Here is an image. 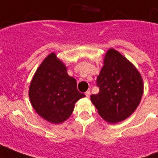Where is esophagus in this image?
Returning a JSON list of instances; mask_svg holds the SVG:
<instances>
[{
    "label": "esophagus",
    "instance_id": "esophagus-1",
    "mask_svg": "<svg viewBox=\"0 0 158 158\" xmlns=\"http://www.w3.org/2000/svg\"><path fill=\"white\" fill-rule=\"evenodd\" d=\"M85 96H86V97H88V98H89V96H90V91H89V90H87V91H86Z\"/></svg>",
    "mask_w": 158,
    "mask_h": 158
}]
</instances>
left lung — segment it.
Masks as SVG:
<instances>
[{
    "label": "left lung",
    "instance_id": "1",
    "mask_svg": "<svg viewBox=\"0 0 158 158\" xmlns=\"http://www.w3.org/2000/svg\"><path fill=\"white\" fill-rule=\"evenodd\" d=\"M96 85L99 93L91 95L90 100L100 116L112 123L121 122L135 112L144 89L138 70L114 49L106 52Z\"/></svg>",
    "mask_w": 158,
    "mask_h": 158
}]
</instances>
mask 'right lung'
Listing matches in <instances>:
<instances>
[{"mask_svg":"<svg viewBox=\"0 0 158 158\" xmlns=\"http://www.w3.org/2000/svg\"><path fill=\"white\" fill-rule=\"evenodd\" d=\"M29 99L36 113L48 122L60 123L71 116L74 104L85 95L77 89L76 79L52 53L43 61L29 86Z\"/></svg>","mask_w":158,"mask_h":158,"instance_id":"add662e5","label":"right lung"}]
</instances>
